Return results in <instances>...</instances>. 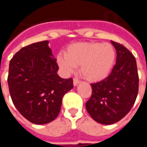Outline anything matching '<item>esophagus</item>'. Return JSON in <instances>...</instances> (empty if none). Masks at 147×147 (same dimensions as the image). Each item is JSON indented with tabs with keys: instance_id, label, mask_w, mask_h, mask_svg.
I'll use <instances>...</instances> for the list:
<instances>
[{
	"instance_id": "obj_1",
	"label": "esophagus",
	"mask_w": 147,
	"mask_h": 147,
	"mask_svg": "<svg viewBox=\"0 0 147 147\" xmlns=\"http://www.w3.org/2000/svg\"><path fill=\"white\" fill-rule=\"evenodd\" d=\"M80 83V80H79L77 78H74L73 79V84L74 86H77L79 83Z\"/></svg>"
}]
</instances>
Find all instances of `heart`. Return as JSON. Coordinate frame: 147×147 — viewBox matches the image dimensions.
I'll return each mask as SVG.
<instances>
[{"label":"heart","instance_id":"1","mask_svg":"<svg viewBox=\"0 0 147 147\" xmlns=\"http://www.w3.org/2000/svg\"><path fill=\"white\" fill-rule=\"evenodd\" d=\"M116 59V52L109 43L77 42L71 44L59 55L57 61L66 73L71 72L75 67L80 66V73L86 80L98 82L110 73Z\"/></svg>","mask_w":147,"mask_h":147}]
</instances>
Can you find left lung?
I'll return each instance as SVG.
<instances>
[{"mask_svg": "<svg viewBox=\"0 0 147 147\" xmlns=\"http://www.w3.org/2000/svg\"><path fill=\"white\" fill-rule=\"evenodd\" d=\"M116 64L105 80L91 83L92 94L86 109L93 120L102 124L117 123L129 113L139 92V75L135 57L118 42Z\"/></svg>", "mask_w": 147, "mask_h": 147, "instance_id": "obj_1", "label": "left lung"}]
</instances>
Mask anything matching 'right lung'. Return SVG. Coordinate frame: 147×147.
Listing matches in <instances>:
<instances>
[{
    "instance_id": "obj_1",
    "label": "right lung",
    "mask_w": 147,
    "mask_h": 147,
    "mask_svg": "<svg viewBox=\"0 0 147 147\" xmlns=\"http://www.w3.org/2000/svg\"><path fill=\"white\" fill-rule=\"evenodd\" d=\"M48 41L33 43L18 51L9 63L8 84L13 104L30 122L45 124L55 120L64 95L73 88L72 78L57 71Z\"/></svg>"
}]
</instances>
